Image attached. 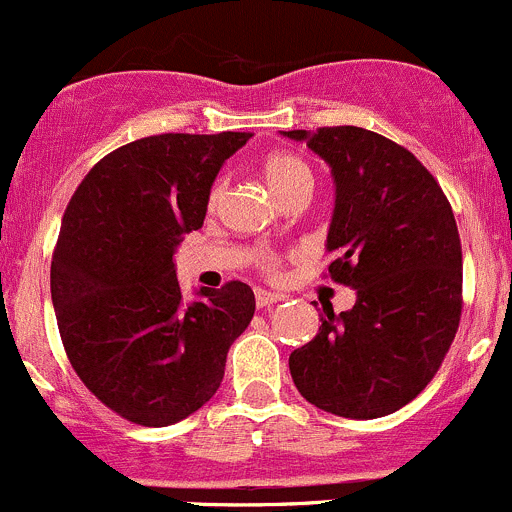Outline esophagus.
<instances>
[{"label": "esophagus", "instance_id": "obj_1", "mask_svg": "<svg viewBox=\"0 0 512 512\" xmlns=\"http://www.w3.org/2000/svg\"><path fill=\"white\" fill-rule=\"evenodd\" d=\"M283 301L281 293H273V291H263V288H256V306L258 308H268L273 303Z\"/></svg>", "mask_w": 512, "mask_h": 512}]
</instances>
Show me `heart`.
Here are the masks:
<instances>
[{"label":"heart","instance_id":"obj_1","mask_svg":"<svg viewBox=\"0 0 512 512\" xmlns=\"http://www.w3.org/2000/svg\"><path fill=\"white\" fill-rule=\"evenodd\" d=\"M263 176H266V184L271 186V191L281 201L286 199V196L298 194V191H308V194H311L313 189L311 166H308L303 159H298L296 154H286V151L271 154L266 161H263ZM224 191H226L224 181H219V184L211 189L209 194L211 209L219 206V201L224 199ZM263 263H266L268 268H276V261H273V258H263Z\"/></svg>","mask_w":512,"mask_h":512}]
</instances>
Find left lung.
I'll use <instances>...</instances> for the list:
<instances>
[{"instance_id":"left-lung-1","label":"left lung","mask_w":512,"mask_h":512,"mask_svg":"<svg viewBox=\"0 0 512 512\" xmlns=\"http://www.w3.org/2000/svg\"><path fill=\"white\" fill-rule=\"evenodd\" d=\"M331 166L326 251L353 308H323L321 328L288 358L298 393L356 421L411 403L443 363L460 323L463 254L453 209L408 149L361 126L283 131Z\"/></svg>"}]
</instances>
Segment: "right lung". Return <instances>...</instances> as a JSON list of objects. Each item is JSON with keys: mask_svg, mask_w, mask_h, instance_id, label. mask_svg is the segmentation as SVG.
Wrapping results in <instances>:
<instances>
[{"mask_svg": "<svg viewBox=\"0 0 512 512\" xmlns=\"http://www.w3.org/2000/svg\"><path fill=\"white\" fill-rule=\"evenodd\" d=\"M251 134H159L99 161L74 191L52 258L59 333L84 386L121 418L164 428L221 386L256 311L251 286L184 301L174 254L204 226L211 186Z\"/></svg>", "mask_w": 512, "mask_h": 512, "instance_id": "add662e5", "label": "right lung"}]
</instances>
